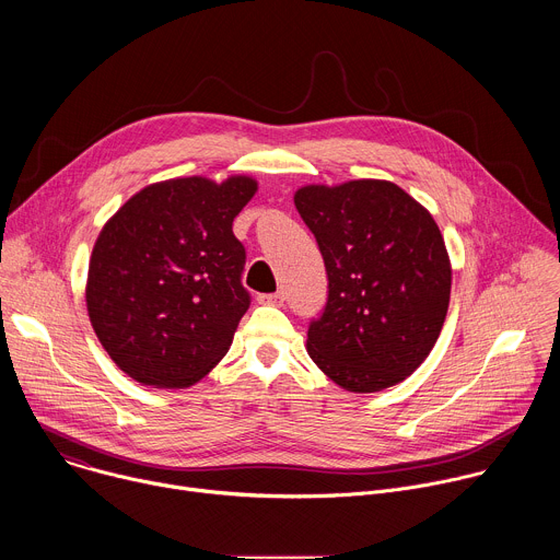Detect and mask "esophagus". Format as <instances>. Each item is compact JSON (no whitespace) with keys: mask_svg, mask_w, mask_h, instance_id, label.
Returning a JSON list of instances; mask_svg holds the SVG:
<instances>
[{"mask_svg":"<svg viewBox=\"0 0 560 560\" xmlns=\"http://www.w3.org/2000/svg\"><path fill=\"white\" fill-rule=\"evenodd\" d=\"M259 303H266V305H281L283 303V292H268V294H259L257 296Z\"/></svg>","mask_w":560,"mask_h":560,"instance_id":"esophagus-1","label":"esophagus"}]
</instances>
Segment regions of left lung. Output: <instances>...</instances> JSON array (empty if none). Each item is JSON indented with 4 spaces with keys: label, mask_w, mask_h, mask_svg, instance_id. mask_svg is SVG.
Wrapping results in <instances>:
<instances>
[{
    "label": "left lung",
    "mask_w": 560,
    "mask_h": 560,
    "mask_svg": "<svg viewBox=\"0 0 560 560\" xmlns=\"http://www.w3.org/2000/svg\"><path fill=\"white\" fill-rule=\"evenodd\" d=\"M294 206L328 275L307 354L350 392L401 383L428 359L450 305L452 270L432 214L376 179L305 186Z\"/></svg>",
    "instance_id": "8db88e82"
}]
</instances>
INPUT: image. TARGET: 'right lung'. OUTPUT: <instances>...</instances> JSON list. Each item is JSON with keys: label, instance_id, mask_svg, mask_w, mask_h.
Listing matches in <instances>:
<instances>
[{"label": "right lung", "instance_id": "obj_1", "mask_svg": "<svg viewBox=\"0 0 560 560\" xmlns=\"http://www.w3.org/2000/svg\"><path fill=\"white\" fill-rule=\"evenodd\" d=\"M257 192L250 177L154 184L100 232L89 268L91 324L135 381L188 387L228 352L250 307L246 248L234 217Z\"/></svg>", "mask_w": 560, "mask_h": 560}]
</instances>
